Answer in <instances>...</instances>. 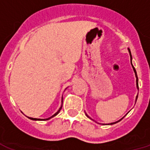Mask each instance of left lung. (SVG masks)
I'll list each match as a JSON object with an SVG mask.
<instances>
[{
  "label": "left lung",
  "instance_id": "obj_1",
  "mask_svg": "<svg viewBox=\"0 0 150 150\" xmlns=\"http://www.w3.org/2000/svg\"><path fill=\"white\" fill-rule=\"evenodd\" d=\"M128 50H129V56H130V62H131V65H132V67H133V71H134V72H135L136 78H137V89H138V90H139V85H138V78H137V71H136V69H135V68L133 67V64H132V62H131V60H132V56H131V52H130V50H129V49H128ZM137 98H138V96H137V98H136V101H137ZM86 116H87V117H89L87 115V114H86ZM89 118H90V117H89ZM123 118H124V117H123ZM123 118H122V119H123ZM122 119H120V120H121ZM120 120H118V121H117V122H114V123H110V124H116V123H117V122H119V121H120Z\"/></svg>",
  "mask_w": 150,
  "mask_h": 150
}]
</instances>
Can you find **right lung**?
Here are the masks:
<instances>
[{
	"label": "right lung",
	"mask_w": 150,
	"mask_h": 150,
	"mask_svg": "<svg viewBox=\"0 0 150 150\" xmlns=\"http://www.w3.org/2000/svg\"><path fill=\"white\" fill-rule=\"evenodd\" d=\"M62 101H63V98H62ZM62 104L61 107H60V108H59V110H58V111L56 112V114H53V115L52 116V117H50L46 118V119H38V118H33V117H28V118H30V120H50V118L56 116L58 114H59V111H60V110H61V109H62Z\"/></svg>",
	"instance_id": "obj_1"
}]
</instances>
